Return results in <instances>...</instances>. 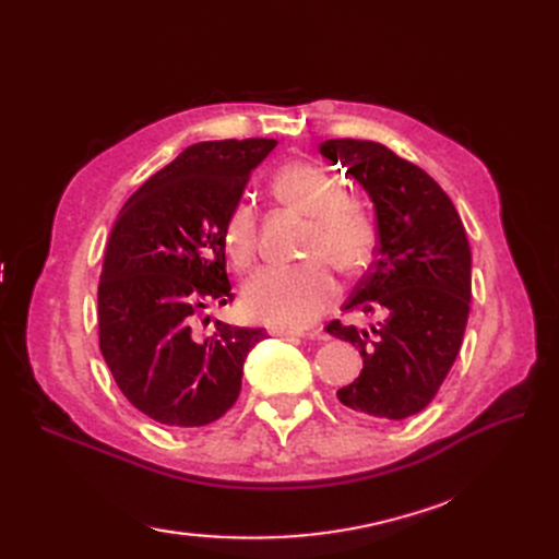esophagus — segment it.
<instances>
[{"mask_svg":"<svg viewBox=\"0 0 559 559\" xmlns=\"http://www.w3.org/2000/svg\"><path fill=\"white\" fill-rule=\"evenodd\" d=\"M270 333L277 335V337H284V341H296V337H300V333H296V331H282V329H273ZM310 337H321V335L319 333H310Z\"/></svg>","mask_w":559,"mask_h":559,"instance_id":"34e87169","label":"esophagus"}]
</instances>
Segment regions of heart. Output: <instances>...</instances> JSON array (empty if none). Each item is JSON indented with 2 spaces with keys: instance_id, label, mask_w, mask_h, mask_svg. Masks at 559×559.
I'll return each mask as SVG.
<instances>
[{
  "instance_id": "b5f03b06",
  "label": "heart",
  "mask_w": 559,
  "mask_h": 559,
  "mask_svg": "<svg viewBox=\"0 0 559 559\" xmlns=\"http://www.w3.org/2000/svg\"><path fill=\"white\" fill-rule=\"evenodd\" d=\"M270 191L282 205L310 216L306 253L296 265H267L242 286V310L249 319L282 331H302L324 312L337 282L326 257L343 273L366 267L376 249V222L366 202L341 191V179L329 167L294 160L280 167ZM224 247L235 267H247L257 253V212L249 202H238L226 218Z\"/></svg>"
}]
</instances>
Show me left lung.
I'll return each mask as SVG.
<instances>
[{"label":"left lung","mask_w":559,"mask_h":559,"mask_svg":"<svg viewBox=\"0 0 559 559\" xmlns=\"http://www.w3.org/2000/svg\"><path fill=\"white\" fill-rule=\"evenodd\" d=\"M319 154L347 167L373 202L376 261L354 286L347 312L378 314L357 329L326 331L359 349L364 368L337 389L345 408L405 419L427 408L460 354L471 310V247L452 200L421 167L366 140H326Z\"/></svg>","instance_id":"obj_1"}]
</instances>
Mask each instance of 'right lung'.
Instances as JSON below:
<instances>
[{"label":"right lung","mask_w":559,"mask_h":559,"mask_svg":"<svg viewBox=\"0 0 559 559\" xmlns=\"http://www.w3.org/2000/svg\"><path fill=\"white\" fill-rule=\"evenodd\" d=\"M275 140L200 142L130 195L109 233L97 289L99 349L123 396L160 425L193 429L233 408L263 329L195 314L233 300L224 226Z\"/></svg>","instance_id":"obj_1"}]
</instances>
